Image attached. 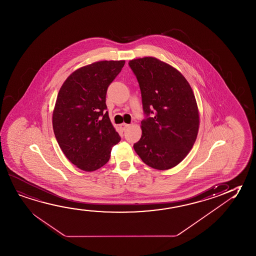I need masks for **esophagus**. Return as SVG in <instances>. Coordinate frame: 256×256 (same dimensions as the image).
<instances>
[{"instance_id":"1","label":"esophagus","mask_w":256,"mask_h":256,"mask_svg":"<svg viewBox=\"0 0 256 256\" xmlns=\"http://www.w3.org/2000/svg\"><path fill=\"white\" fill-rule=\"evenodd\" d=\"M120 128H122V130H123V131H125V130L128 128H130V124H126V123H123V124H122L120 125Z\"/></svg>"}]
</instances>
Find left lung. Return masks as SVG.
I'll use <instances>...</instances> for the list:
<instances>
[{"label":"left lung","mask_w":256,"mask_h":256,"mask_svg":"<svg viewBox=\"0 0 256 256\" xmlns=\"http://www.w3.org/2000/svg\"><path fill=\"white\" fill-rule=\"evenodd\" d=\"M128 64L139 83L146 116L134 150L152 168H172L197 138L200 115L192 90L180 72L155 58L133 59Z\"/></svg>","instance_id":"1"}]
</instances>
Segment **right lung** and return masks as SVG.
Segmentation results:
<instances>
[{"instance_id":"obj_1","label":"right lung","mask_w":256,"mask_h":256,"mask_svg":"<svg viewBox=\"0 0 256 256\" xmlns=\"http://www.w3.org/2000/svg\"><path fill=\"white\" fill-rule=\"evenodd\" d=\"M124 64V60H110L80 67L60 88L52 116L54 134L66 157L80 170L102 168L120 141L106 110V96Z\"/></svg>"}]
</instances>
